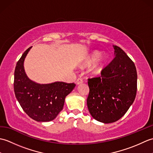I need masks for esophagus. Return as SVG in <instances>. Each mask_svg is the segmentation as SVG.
Here are the masks:
<instances>
[{"label": "esophagus", "mask_w": 153, "mask_h": 153, "mask_svg": "<svg viewBox=\"0 0 153 153\" xmlns=\"http://www.w3.org/2000/svg\"><path fill=\"white\" fill-rule=\"evenodd\" d=\"M83 81L82 78H78L76 81L77 85H79V84H82V83H83Z\"/></svg>", "instance_id": "34e87169"}]
</instances>
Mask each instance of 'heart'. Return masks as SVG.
Here are the masks:
<instances>
[{
    "instance_id": "1",
    "label": "heart",
    "mask_w": 153,
    "mask_h": 153,
    "mask_svg": "<svg viewBox=\"0 0 153 153\" xmlns=\"http://www.w3.org/2000/svg\"><path fill=\"white\" fill-rule=\"evenodd\" d=\"M99 56L100 57L99 58V60L97 61L95 64L94 65L93 68L90 70V72L91 74V75L95 76H99V75H100V73L102 72V70L104 66H105V62L106 60V57L105 55L100 56V53L98 51H93L89 54V56L87 58L85 62L83 64V67L89 66L90 65H91L93 63L95 62Z\"/></svg>"
}]
</instances>
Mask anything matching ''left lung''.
<instances>
[{"mask_svg": "<svg viewBox=\"0 0 153 153\" xmlns=\"http://www.w3.org/2000/svg\"><path fill=\"white\" fill-rule=\"evenodd\" d=\"M115 57L99 77L88 79L87 104L91 115L100 122H116L128 111L137 93L135 64L121 48L113 45Z\"/></svg>", "mask_w": 153, "mask_h": 153, "instance_id": "obj_1", "label": "left lung"}]
</instances>
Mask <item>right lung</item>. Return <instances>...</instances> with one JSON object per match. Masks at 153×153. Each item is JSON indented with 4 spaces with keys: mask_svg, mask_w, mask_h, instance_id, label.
Masks as SVG:
<instances>
[{
    "mask_svg": "<svg viewBox=\"0 0 153 153\" xmlns=\"http://www.w3.org/2000/svg\"><path fill=\"white\" fill-rule=\"evenodd\" d=\"M31 47L25 51L16 64L14 89L16 99L24 111L37 122H50L63 108L66 97L76 84L57 82L48 84L37 83L28 78L24 62Z\"/></svg>",
    "mask_w": 153,
    "mask_h": 153,
    "instance_id": "1",
    "label": "right lung"
}]
</instances>
